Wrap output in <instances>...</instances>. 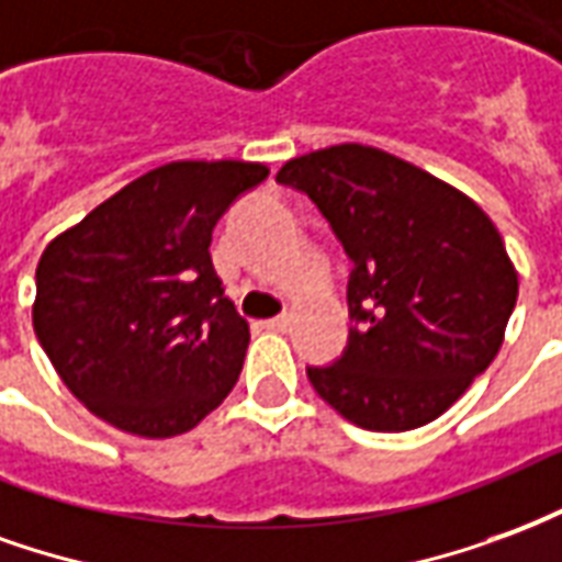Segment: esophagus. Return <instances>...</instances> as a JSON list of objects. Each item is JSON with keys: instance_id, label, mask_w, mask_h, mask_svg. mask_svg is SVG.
Masks as SVG:
<instances>
[{"instance_id": "esophagus-1", "label": "esophagus", "mask_w": 562, "mask_h": 562, "mask_svg": "<svg viewBox=\"0 0 562 562\" xmlns=\"http://www.w3.org/2000/svg\"><path fill=\"white\" fill-rule=\"evenodd\" d=\"M286 326H290V317H286V314H278V317H272V321H266V329H272V331H284Z\"/></svg>"}]
</instances>
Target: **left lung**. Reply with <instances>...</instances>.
Segmentation results:
<instances>
[{
  "label": "left lung",
  "instance_id": "8db88e82",
  "mask_svg": "<svg viewBox=\"0 0 562 562\" xmlns=\"http://www.w3.org/2000/svg\"><path fill=\"white\" fill-rule=\"evenodd\" d=\"M281 186L311 196L353 272V329L331 366H308L326 404L368 431H411L494 362L518 276L482 209L389 151L344 143L293 158Z\"/></svg>",
  "mask_w": 562,
  "mask_h": 562
}]
</instances>
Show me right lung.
Segmentation results:
<instances>
[{"label":"right lung","mask_w":562,"mask_h":562,"mask_svg":"<svg viewBox=\"0 0 562 562\" xmlns=\"http://www.w3.org/2000/svg\"><path fill=\"white\" fill-rule=\"evenodd\" d=\"M266 176L263 164H164L44 248L35 335L95 416L161 440L231 395L251 335L209 245L231 203Z\"/></svg>","instance_id":"obj_1"}]
</instances>
